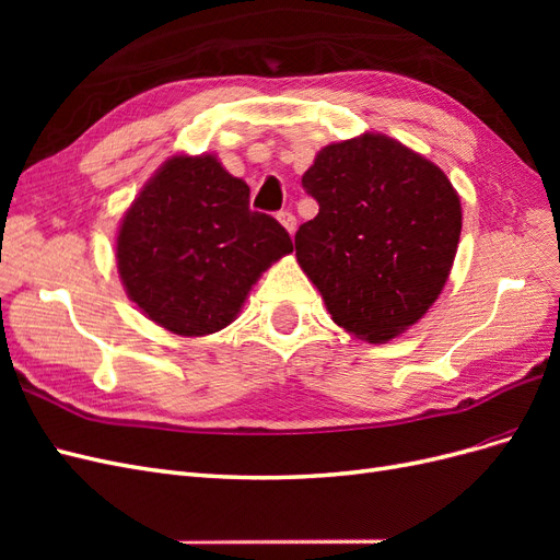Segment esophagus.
Here are the masks:
<instances>
[{"label": "esophagus", "instance_id": "1", "mask_svg": "<svg viewBox=\"0 0 560 560\" xmlns=\"http://www.w3.org/2000/svg\"><path fill=\"white\" fill-rule=\"evenodd\" d=\"M278 222L290 231V233H294V229H296V217L290 212V210H282V212H278Z\"/></svg>", "mask_w": 560, "mask_h": 560}]
</instances>
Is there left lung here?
I'll return each mask as SVG.
<instances>
[{
  "instance_id": "1",
  "label": "left lung",
  "mask_w": 560,
  "mask_h": 560,
  "mask_svg": "<svg viewBox=\"0 0 560 560\" xmlns=\"http://www.w3.org/2000/svg\"><path fill=\"white\" fill-rule=\"evenodd\" d=\"M319 212L296 259L346 331L385 343L428 313L457 252L463 210L442 167L385 135L329 144L301 179Z\"/></svg>"
}]
</instances>
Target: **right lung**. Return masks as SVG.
<instances>
[{
  "mask_svg": "<svg viewBox=\"0 0 560 560\" xmlns=\"http://www.w3.org/2000/svg\"><path fill=\"white\" fill-rule=\"evenodd\" d=\"M294 249L273 217L249 210V186L214 156H173L128 208L116 266L130 301L163 329H224L264 270Z\"/></svg>",
  "mask_w": 560,
  "mask_h": 560,
  "instance_id": "add662e5",
  "label": "right lung"
}]
</instances>
